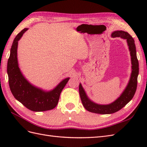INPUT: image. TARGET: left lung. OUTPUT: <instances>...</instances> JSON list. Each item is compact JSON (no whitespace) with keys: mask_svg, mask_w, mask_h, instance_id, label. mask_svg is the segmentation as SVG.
<instances>
[{"mask_svg":"<svg viewBox=\"0 0 147 147\" xmlns=\"http://www.w3.org/2000/svg\"><path fill=\"white\" fill-rule=\"evenodd\" d=\"M112 37H121L127 40L129 50L130 51L132 63V73L129 82L125 90L118 98L112 103L108 105H99L94 103L88 98L81 83L79 85V93L81 100L86 110L92 113L99 114H111L118 112L124 107L132 97L136 91L137 77L139 75V61H138L134 40L130 34L123 30L114 31L112 34Z\"/></svg>","mask_w":147,"mask_h":147,"instance_id":"8db88e82","label":"left lung"}]
</instances>
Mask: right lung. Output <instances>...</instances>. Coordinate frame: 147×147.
Listing matches in <instances>:
<instances>
[{"mask_svg":"<svg viewBox=\"0 0 147 147\" xmlns=\"http://www.w3.org/2000/svg\"><path fill=\"white\" fill-rule=\"evenodd\" d=\"M28 29L25 28L18 34L13 40L7 63L8 83L15 98L26 108L34 112H43L56 107L61 92L68 82L67 78L50 91H45L32 85L21 74L17 59L18 42Z\"/></svg>","mask_w":147,"mask_h":147,"instance_id":"obj_1","label":"right lung"}]
</instances>
